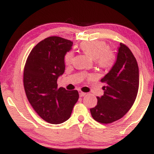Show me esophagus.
Instances as JSON below:
<instances>
[{
	"label": "esophagus",
	"mask_w": 154,
	"mask_h": 154,
	"mask_svg": "<svg viewBox=\"0 0 154 154\" xmlns=\"http://www.w3.org/2000/svg\"><path fill=\"white\" fill-rule=\"evenodd\" d=\"M79 96L82 97V96H85V95H86V93H84V92L81 91H79Z\"/></svg>",
	"instance_id": "obj_1"
}]
</instances>
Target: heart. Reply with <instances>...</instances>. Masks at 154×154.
Here are the masks:
<instances>
[{
	"label": "heart",
	"instance_id": "obj_1",
	"mask_svg": "<svg viewBox=\"0 0 154 154\" xmlns=\"http://www.w3.org/2000/svg\"><path fill=\"white\" fill-rule=\"evenodd\" d=\"M80 48L92 59H95L97 64L100 67L108 69L112 66L115 61L114 53L108 49V45L101 40H89L82 42ZM74 59L73 51H69L64 56V63L66 65L71 64Z\"/></svg>",
	"mask_w": 154,
	"mask_h": 154
}]
</instances>
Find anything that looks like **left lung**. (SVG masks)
I'll return each instance as SVG.
<instances>
[{"label": "left lung", "instance_id": "left-lung-1", "mask_svg": "<svg viewBox=\"0 0 154 154\" xmlns=\"http://www.w3.org/2000/svg\"><path fill=\"white\" fill-rule=\"evenodd\" d=\"M100 82L105 85L104 93L97 97V105L90 110L95 121L110 124L128 112L138 92V66L132 51L125 44L120 43L116 63Z\"/></svg>", "mask_w": 154, "mask_h": 154}]
</instances>
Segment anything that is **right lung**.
Instances as JSON below:
<instances>
[{
  "label": "right lung",
  "mask_w": 154,
  "mask_h": 154,
  "mask_svg": "<svg viewBox=\"0 0 154 154\" xmlns=\"http://www.w3.org/2000/svg\"><path fill=\"white\" fill-rule=\"evenodd\" d=\"M73 42L57 36L37 44L26 59L23 82L29 103L40 117L61 124L70 117L79 98L78 91L58 89L57 79L65 70L64 56Z\"/></svg>",
  "instance_id": "obj_1"
}]
</instances>
